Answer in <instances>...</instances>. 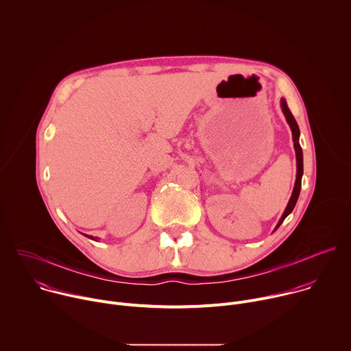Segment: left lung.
Instances as JSON below:
<instances>
[{
    "label": "left lung",
    "mask_w": 351,
    "mask_h": 351,
    "mask_svg": "<svg viewBox=\"0 0 351 351\" xmlns=\"http://www.w3.org/2000/svg\"><path fill=\"white\" fill-rule=\"evenodd\" d=\"M280 107H282V111H283V115L291 129V134H293V143H294V152H295V162H297V173H295V182H294V187H293V193H291V197L289 199V203L286 206V210L285 213L282 214L278 225H276V229L280 226V223L285 221V218L293 211L295 203H297V198L300 195V189H302V178H303V149L302 147H300V143H298V138H300V129H298V125L294 119V117L291 115L287 104H286V99L282 98L280 99Z\"/></svg>",
    "instance_id": "left-lung-1"
}]
</instances>
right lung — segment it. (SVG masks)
Returning a JSON list of instances; mask_svg holds the SVG:
<instances>
[{"instance_id":"obj_1","label":"right lung","mask_w":351,"mask_h":351,"mask_svg":"<svg viewBox=\"0 0 351 351\" xmlns=\"http://www.w3.org/2000/svg\"><path fill=\"white\" fill-rule=\"evenodd\" d=\"M86 236H87V234H86ZM88 237H90L91 240H97V237H93V236H88Z\"/></svg>"}]
</instances>
